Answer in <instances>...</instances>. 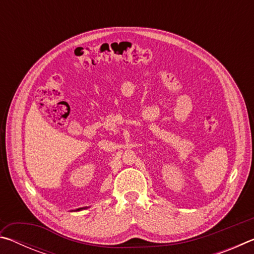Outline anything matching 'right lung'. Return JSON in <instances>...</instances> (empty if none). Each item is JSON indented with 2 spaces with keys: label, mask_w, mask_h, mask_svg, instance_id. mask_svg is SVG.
<instances>
[{
  "label": "right lung",
  "mask_w": 254,
  "mask_h": 254,
  "mask_svg": "<svg viewBox=\"0 0 254 254\" xmlns=\"http://www.w3.org/2000/svg\"><path fill=\"white\" fill-rule=\"evenodd\" d=\"M81 208H85V207H81ZM81 208H77V210H79V209H81Z\"/></svg>",
  "instance_id": "right-lung-1"
}]
</instances>
